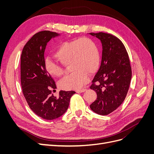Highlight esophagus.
Returning a JSON list of instances; mask_svg holds the SVG:
<instances>
[{
  "mask_svg": "<svg viewBox=\"0 0 154 154\" xmlns=\"http://www.w3.org/2000/svg\"><path fill=\"white\" fill-rule=\"evenodd\" d=\"M86 90H87V89H85V88H82V89H78V90H76V92L77 93L83 92H85Z\"/></svg>",
  "mask_w": 154,
  "mask_h": 154,
  "instance_id": "esophagus-1",
  "label": "esophagus"
}]
</instances>
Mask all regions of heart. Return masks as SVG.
Masks as SVG:
<instances>
[{
    "label": "heart",
    "mask_w": 154,
    "mask_h": 154,
    "mask_svg": "<svg viewBox=\"0 0 154 154\" xmlns=\"http://www.w3.org/2000/svg\"><path fill=\"white\" fill-rule=\"evenodd\" d=\"M54 57L60 63L47 59L46 71L51 76L59 78L65 72L63 66H69L72 72L60 82V87L64 90L78 89L88 81V73H94L100 63V54L96 44L91 38H82L65 42L55 51Z\"/></svg>",
    "instance_id": "1"
}]
</instances>
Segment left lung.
Returning <instances> with one entry per match:
<instances>
[{
  "instance_id": "8db88e82",
  "label": "left lung",
  "mask_w": 154,
  "mask_h": 154,
  "mask_svg": "<svg viewBox=\"0 0 154 154\" xmlns=\"http://www.w3.org/2000/svg\"><path fill=\"white\" fill-rule=\"evenodd\" d=\"M102 44L101 66L90 88L97 93V99L90 105L94 112L107 115L122 104L128 93L132 68L124 44L118 37L105 32H91Z\"/></svg>"
}]
</instances>
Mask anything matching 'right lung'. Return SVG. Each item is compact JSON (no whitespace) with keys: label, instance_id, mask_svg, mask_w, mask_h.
<instances>
[{"label":"right lung","instance_id":"right-lung-1","mask_svg":"<svg viewBox=\"0 0 154 154\" xmlns=\"http://www.w3.org/2000/svg\"><path fill=\"white\" fill-rule=\"evenodd\" d=\"M57 35V32L49 31L35 34L24 45L20 59L23 94L33 112L48 120L57 119L66 112L70 99L76 93L61 91L56 97L52 92L57 86L45 70L44 52L47 43Z\"/></svg>","mask_w":154,"mask_h":154}]
</instances>
